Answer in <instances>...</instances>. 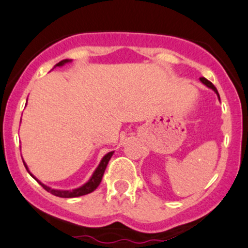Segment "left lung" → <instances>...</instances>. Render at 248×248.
I'll list each match as a JSON object with an SVG mask.
<instances>
[{"label":"left lung","mask_w":248,"mask_h":248,"mask_svg":"<svg viewBox=\"0 0 248 248\" xmlns=\"http://www.w3.org/2000/svg\"><path fill=\"white\" fill-rule=\"evenodd\" d=\"M200 80H201V82L203 83V84H204V85H207L208 88H210V89H213L214 91H215V93H216V95H217V97L220 98V95H218L217 90H216V88L214 87V84H213L212 82H209V80H208L207 78H204V77H201V78H200Z\"/></svg>","instance_id":"1"}]
</instances>
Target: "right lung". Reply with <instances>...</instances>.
<instances>
[{"label":"right lung","instance_id":"right-lung-1","mask_svg":"<svg viewBox=\"0 0 248 248\" xmlns=\"http://www.w3.org/2000/svg\"><path fill=\"white\" fill-rule=\"evenodd\" d=\"M71 62V61H69V59H64V61L59 62L58 64L54 65V67H56V66H62V65L66 64V62ZM113 153H114V151H113V152L107 153V155L102 158L100 165L97 166V169H96L95 172H93V176H91V178L89 179V181H88L87 183L84 184V186H82L80 187H77V189H74V190H56V189H51V187L46 186L45 184H43L41 182H39L38 179H36L35 177L33 176L32 173H31L30 170H28L27 165H26V163H23V164H25V168H26V170L28 171V173H30L31 176L33 177V178H35L36 182H38V183L40 184V186H43L44 189L46 190V191L51 192V194L54 195V196L62 197V199H72V197H78V196H83V195L90 194V192H93V190L96 189V187L100 186L101 181H102L104 171H106L107 165H108V163H109V160H110Z\"/></svg>","mask_w":248,"mask_h":248}]
</instances>
